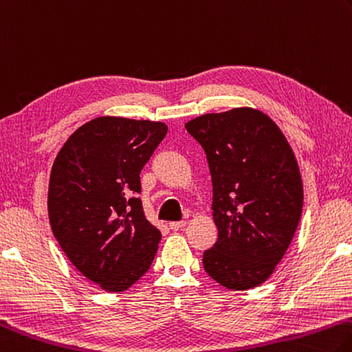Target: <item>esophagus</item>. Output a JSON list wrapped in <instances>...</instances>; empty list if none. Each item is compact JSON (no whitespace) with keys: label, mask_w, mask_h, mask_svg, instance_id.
<instances>
[{"label":"esophagus","mask_w":352,"mask_h":352,"mask_svg":"<svg viewBox=\"0 0 352 352\" xmlns=\"http://www.w3.org/2000/svg\"><path fill=\"white\" fill-rule=\"evenodd\" d=\"M184 226H186V221H172L169 223V228L172 229V231H180V229H183Z\"/></svg>","instance_id":"34e87169"}]
</instances>
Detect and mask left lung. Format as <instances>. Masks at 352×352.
<instances>
[{"mask_svg":"<svg viewBox=\"0 0 352 352\" xmlns=\"http://www.w3.org/2000/svg\"><path fill=\"white\" fill-rule=\"evenodd\" d=\"M186 131L206 152L212 177L215 245L203 266L228 289L266 282L283 258L298 226L303 183L283 132L252 107L206 113Z\"/></svg>","mask_w":352,"mask_h":352,"instance_id":"1","label":"left lung"}]
</instances>
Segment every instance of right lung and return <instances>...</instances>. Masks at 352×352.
Instances as JSON below:
<instances>
[{
  "mask_svg": "<svg viewBox=\"0 0 352 352\" xmlns=\"http://www.w3.org/2000/svg\"><path fill=\"white\" fill-rule=\"evenodd\" d=\"M166 132L160 121L98 117L78 127L54 162L50 228L76 270L104 291H126L154 261L162 232L137 194L140 172Z\"/></svg>",
  "mask_w": 352,
  "mask_h": 352,
  "instance_id": "obj_1",
  "label": "right lung"
}]
</instances>
